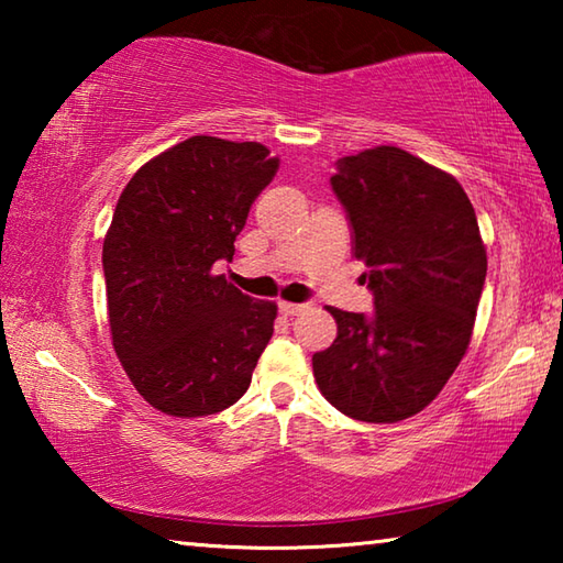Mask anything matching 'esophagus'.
<instances>
[{
    "label": "esophagus",
    "mask_w": 563,
    "mask_h": 563,
    "mask_svg": "<svg viewBox=\"0 0 563 563\" xmlns=\"http://www.w3.org/2000/svg\"><path fill=\"white\" fill-rule=\"evenodd\" d=\"M302 310H305L302 302H288V300L280 302L283 316H298V312H302Z\"/></svg>",
    "instance_id": "1"
}]
</instances>
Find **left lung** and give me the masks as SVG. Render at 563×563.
Here are the masks:
<instances>
[{"mask_svg": "<svg viewBox=\"0 0 563 563\" xmlns=\"http://www.w3.org/2000/svg\"><path fill=\"white\" fill-rule=\"evenodd\" d=\"M330 184L375 312L328 305L338 338L312 355V375L342 415L402 422L442 393L470 347L487 247L460 180L405 148L345 156Z\"/></svg>", "mask_w": 563, "mask_h": 563, "instance_id": "left-lung-1", "label": "left lung"}]
</instances>
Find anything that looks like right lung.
Returning a JSON list of instances; mask_svg holds the SVG:
<instances>
[{"mask_svg":"<svg viewBox=\"0 0 563 563\" xmlns=\"http://www.w3.org/2000/svg\"><path fill=\"white\" fill-rule=\"evenodd\" d=\"M280 158L258 141L190 136L141 166L103 238L111 342L158 412L206 417L245 395L278 305L243 295L218 261Z\"/></svg>","mask_w":563,"mask_h":563,"instance_id":"obj_1","label":"right lung"}]
</instances>
